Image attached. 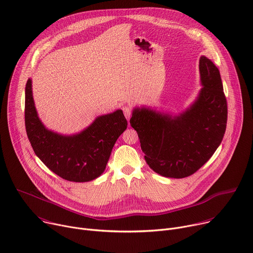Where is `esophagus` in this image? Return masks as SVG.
Listing matches in <instances>:
<instances>
[{"instance_id": "1", "label": "esophagus", "mask_w": 253, "mask_h": 253, "mask_svg": "<svg viewBox=\"0 0 253 253\" xmlns=\"http://www.w3.org/2000/svg\"><path fill=\"white\" fill-rule=\"evenodd\" d=\"M122 110L124 112V115H125L126 119L129 120L130 117H131V115H132V107L130 105H125V106L122 107Z\"/></svg>"}]
</instances>
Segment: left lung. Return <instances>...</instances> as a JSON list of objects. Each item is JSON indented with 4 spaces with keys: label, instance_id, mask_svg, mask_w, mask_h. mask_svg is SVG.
<instances>
[{
    "label": "left lung",
    "instance_id": "1",
    "mask_svg": "<svg viewBox=\"0 0 253 253\" xmlns=\"http://www.w3.org/2000/svg\"><path fill=\"white\" fill-rule=\"evenodd\" d=\"M199 70L203 87L185 112L172 117L138 108L130 119L147 165L163 176L182 178L195 173L224 137L228 111L219 70L206 56H201Z\"/></svg>",
    "mask_w": 253,
    "mask_h": 253
}]
</instances>
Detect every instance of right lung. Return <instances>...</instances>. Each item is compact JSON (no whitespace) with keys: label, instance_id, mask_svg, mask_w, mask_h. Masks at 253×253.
I'll return each mask as SVG.
<instances>
[{"label":"right lung","instance_id":"add662e5","mask_svg":"<svg viewBox=\"0 0 253 253\" xmlns=\"http://www.w3.org/2000/svg\"><path fill=\"white\" fill-rule=\"evenodd\" d=\"M25 127L35 154L63 179L84 182L100 176L114 144L127 128L122 110L96 118L79 134L63 136L44 127L38 118L29 79L25 87Z\"/></svg>","mask_w":253,"mask_h":253}]
</instances>
